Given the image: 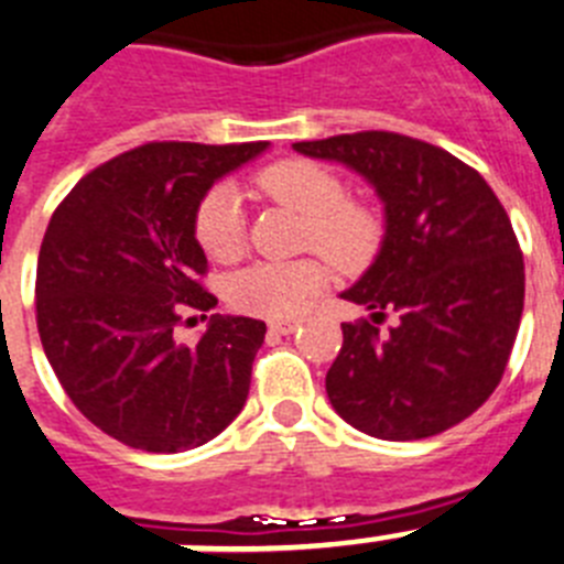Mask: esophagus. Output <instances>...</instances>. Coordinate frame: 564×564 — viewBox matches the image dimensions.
Wrapping results in <instances>:
<instances>
[{
  "label": "esophagus",
  "instance_id": "1",
  "mask_svg": "<svg viewBox=\"0 0 564 564\" xmlns=\"http://www.w3.org/2000/svg\"><path fill=\"white\" fill-rule=\"evenodd\" d=\"M297 326H301V321H295V317H286V321H272V323H269V329L278 332V335H289V332H295Z\"/></svg>",
  "mask_w": 564,
  "mask_h": 564
}]
</instances>
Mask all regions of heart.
Listing matches in <instances>:
<instances>
[{"label":"heart","instance_id":"heart-1","mask_svg":"<svg viewBox=\"0 0 564 564\" xmlns=\"http://www.w3.org/2000/svg\"><path fill=\"white\" fill-rule=\"evenodd\" d=\"M254 187L267 198L306 218L303 243L343 272L364 269L380 243V218L346 189L326 166L286 159L263 166ZM195 238L215 261H232L243 247L241 198L229 187H213L195 209ZM323 267L301 261H254L227 281V301L235 310L261 317H286L303 310L323 289Z\"/></svg>","mask_w":564,"mask_h":564}]
</instances>
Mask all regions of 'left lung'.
Listing matches in <instances>:
<instances>
[{"instance_id":"1","label":"left lung","mask_w":564,"mask_h":564,"mask_svg":"<svg viewBox=\"0 0 564 564\" xmlns=\"http://www.w3.org/2000/svg\"><path fill=\"white\" fill-rule=\"evenodd\" d=\"M364 175L383 200L380 252L343 301L371 321L343 323L326 375L332 409L380 440H423L463 423L506 371L525 303V263L486 178L386 130L292 144ZM386 311L399 321L376 329Z\"/></svg>"}]
</instances>
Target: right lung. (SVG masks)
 Segmentation results:
<instances>
[{
	"label": "right lung",
	"instance_id": "1",
	"mask_svg": "<svg viewBox=\"0 0 564 564\" xmlns=\"http://www.w3.org/2000/svg\"><path fill=\"white\" fill-rule=\"evenodd\" d=\"M267 147H135L87 173L47 224L36 267L39 337L73 405L130 448H198L247 403L267 323L213 315L195 346L173 329L187 310L218 303L200 286V198Z\"/></svg>",
	"mask_w": 564,
	"mask_h": 564
}]
</instances>
